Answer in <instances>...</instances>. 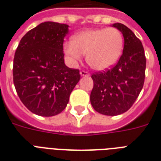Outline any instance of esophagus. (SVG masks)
I'll return each instance as SVG.
<instances>
[{
  "label": "esophagus",
  "mask_w": 161,
  "mask_h": 161,
  "mask_svg": "<svg viewBox=\"0 0 161 161\" xmlns=\"http://www.w3.org/2000/svg\"><path fill=\"white\" fill-rule=\"evenodd\" d=\"M80 75H82V76H88V75H90V73L86 71V70H81Z\"/></svg>",
  "instance_id": "1"
}]
</instances>
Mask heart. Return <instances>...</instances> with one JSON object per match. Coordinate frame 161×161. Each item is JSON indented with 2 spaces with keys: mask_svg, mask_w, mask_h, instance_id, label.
Returning a JSON list of instances; mask_svg holds the SVG:
<instances>
[{
  "mask_svg": "<svg viewBox=\"0 0 161 161\" xmlns=\"http://www.w3.org/2000/svg\"><path fill=\"white\" fill-rule=\"evenodd\" d=\"M124 37L116 28L91 29L80 32L65 42L63 50L71 63L86 54V63L92 69L104 70L116 63L123 50Z\"/></svg>",
  "mask_w": 161,
  "mask_h": 161,
  "instance_id": "b5f03b06",
  "label": "heart"
}]
</instances>
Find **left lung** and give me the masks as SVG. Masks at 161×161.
I'll return each mask as SVG.
<instances>
[{
  "instance_id": "obj_1",
  "label": "left lung",
  "mask_w": 161,
  "mask_h": 161,
  "mask_svg": "<svg viewBox=\"0 0 161 161\" xmlns=\"http://www.w3.org/2000/svg\"><path fill=\"white\" fill-rule=\"evenodd\" d=\"M113 26L124 36L122 55L114 66L91 75L94 86L91 93L94 109L111 116L131 108L144 86L146 68V57L140 39L124 24L115 23Z\"/></svg>"
}]
</instances>
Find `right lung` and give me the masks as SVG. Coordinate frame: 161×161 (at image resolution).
Returning <instances> with one entry per match:
<instances>
[{
	"mask_svg": "<svg viewBox=\"0 0 161 161\" xmlns=\"http://www.w3.org/2000/svg\"><path fill=\"white\" fill-rule=\"evenodd\" d=\"M68 25L41 23L25 34L14 59V83L20 99L31 112L53 116L67 105L80 79L78 69L64 63L63 42Z\"/></svg>",
	"mask_w": 161,
	"mask_h": 161,
	"instance_id": "right-lung-1",
	"label": "right lung"
}]
</instances>
